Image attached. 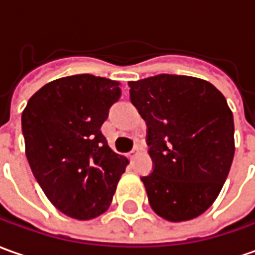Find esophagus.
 Masks as SVG:
<instances>
[{
	"label": "esophagus",
	"mask_w": 255,
	"mask_h": 255,
	"mask_svg": "<svg viewBox=\"0 0 255 255\" xmlns=\"http://www.w3.org/2000/svg\"><path fill=\"white\" fill-rule=\"evenodd\" d=\"M136 155H138V149H134V150H131V152H129V157H131V159H134Z\"/></svg>",
	"instance_id": "obj_1"
}]
</instances>
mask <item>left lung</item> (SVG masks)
<instances>
[{
	"instance_id": "1",
	"label": "left lung",
	"mask_w": 255,
	"mask_h": 255,
	"mask_svg": "<svg viewBox=\"0 0 255 255\" xmlns=\"http://www.w3.org/2000/svg\"><path fill=\"white\" fill-rule=\"evenodd\" d=\"M148 126L155 163L142 177L150 208L169 222L202 215L218 198L235 156L233 113L208 81L160 74L129 81Z\"/></svg>"
}]
</instances>
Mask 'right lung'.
Masks as SVG:
<instances>
[{
	"label": "right lung",
	"instance_id": "obj_1",
	"mask_svg": "<svg viewBox=\"0 0 255 255\" xmlns=\"http://www.w3.org/2000/svg\"><path fill=\"white\" fill-rule=\"evenodd\" d=\"M120 95L117 81L71 75L40 88L22 113L30 169L48 201L69 218L105 214L129 163L100 129Z\"/></svg>",
	"mask_w": 255,
	"mask_h": 255
}]
</instances>
